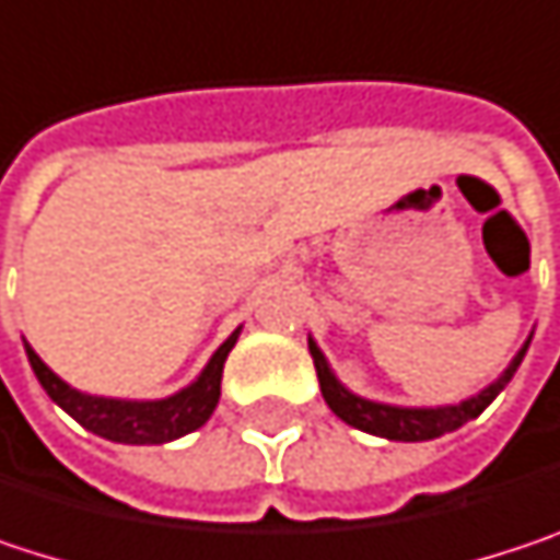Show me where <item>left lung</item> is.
Returning a JSON list of instances; mask_svg holds the SVG:
<instances>
[{
  "mask_svg": "<svg viewBox=\"0 0 560 560\" xmlns=\"http://www.w3.org/2000/svg\"><path fill=\"white\" fill-rule=\"evenodd\" d=\"M307 347H311L314 370H317V380H320V395H324V401L330 405V411H334L340 421H347V424H353V428H360V431L389 438V441H431V438H441V434H447V431H454V428L474 421V418H477V415H480V411L509 386L512 373L518 370V363H522V357H525V350H528V347H522L518 357L512 360V366L505 370L503 376H500L490 389H483L480 395H474V398H467V401H460V405H444V408H395V405L366 401V398H360V395L343 389V386L334 380V373L327 370V360H324V353L317 350V343L307 340Z\"/></svg>",
  "mask_w": 560,
  "mask_h": 560,
  "instance_id": "8db88e82",
  "label": "left lung"
}]
</instances>
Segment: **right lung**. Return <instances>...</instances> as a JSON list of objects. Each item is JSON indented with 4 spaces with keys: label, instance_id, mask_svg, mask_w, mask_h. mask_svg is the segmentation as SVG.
<instances>
[{
    "label": "right lung",
    "instance_id": "obj_1",
    "mask_svg": "<svg viewBox=\"0 0 560 560\" xmlns=\"http://www.w3.org/2000/svg\"><path fill=\"white\" fill-rule=\"evenodd\" d=\"M233 343H236V334L213 353V360L207 363V370L200 373V380L194 386H187L171 398H162V401H119V398L83 395V392L70 389L63 380H57L28 343H25V353H28V363L45 392L86 431H93L106 441H119V444H165L180 434L197 431L213 415V408L220 401L223 363H226V353L233 350Z\"/></svg>",
    "mask_w": 560,
    "mask_h": 560
}]
</instances>
